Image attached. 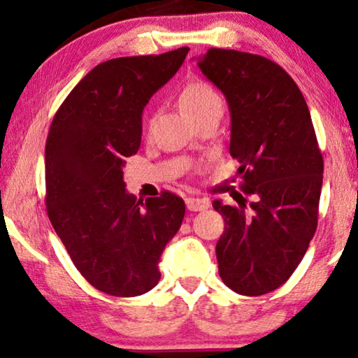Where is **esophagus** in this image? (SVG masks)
Instances as JSON below:
<instances>
[{"label": "esophagus", "instance_id": "obj_1", "mask_svg": "<svg viewBox=\"0 0 358 358\" xmlns=\"http://www.w3.org/2000/svg\"><path fill=\"white\" fill-rule=\"evenodd\" d=\"M186 208L189 210H193V213H198V210H206L210 206L209 199L206 198H186Z\"/></svg>", "mask_w": 358, "mask_h": 358}]
</instances>
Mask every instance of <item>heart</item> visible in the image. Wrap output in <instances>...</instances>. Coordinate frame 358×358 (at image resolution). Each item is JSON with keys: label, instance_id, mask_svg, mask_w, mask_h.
Masks as SVG:
<instances>
[{"label": "heart", "instance_id": "heart-1", "mask_svg": "<svg viewBox=\"0 0 358 358\" xmlns=\"http://www.w3.org/2000/svg\"><path fill=\"white\" fill-rule=\"evenodd\" d=\"M178 103L191 118L199 120L213 112H222L224 102L217 90L204 80H191L180 90ZM152 120L145 122V131H150Z\"/></svg>", "mask_w": 358, "mask_h": 358}]
</instances>
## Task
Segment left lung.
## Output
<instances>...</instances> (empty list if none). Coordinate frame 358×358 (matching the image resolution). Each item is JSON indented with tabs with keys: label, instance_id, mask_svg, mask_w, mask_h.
I'll use <instances>...</instances> for the list:
<instances>
[{
	"label": "left lung",
	"instance_id": "obj_1",
	"mask_svg": "<svg viewBox=\"0 0 358 358\" xmlns=\"http://www.w3.org/2000/svg\"><path fill=\"white\" fill-rule=\"evenodd\" d=\"M196 62L227 99L230 155L243 178L236 206L213 203L225 220L219 274L236 294L264 295L290 278L318 225L323 155L308 105L295 80L259 55L210 48Z\"/></svg>",
	"mask_w": 358,
	"mask_h": 358
}]
</instances>
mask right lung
I'll return each instance as SVG.
<instances>
[{
  "mask_svg": "<svg viewBox=\"0 0 358 358\" xmlns=\"http://www.w3.org/2000/svg\"><path fill=\"white\" fill-rule=\"evenodd\" d=\"M189 48L100 63L55 115L45 145L47 213L84 279L113 296L149 292L159 261L185 217V203L164 191L136 199L123 181L138 152L143 110L175 76Z\"/></svg>",
  "mask_w": 358,
  "mask_h": 358,
  "instance_id": "obj_1",
  "label": "right lung"
}]
</instances>
